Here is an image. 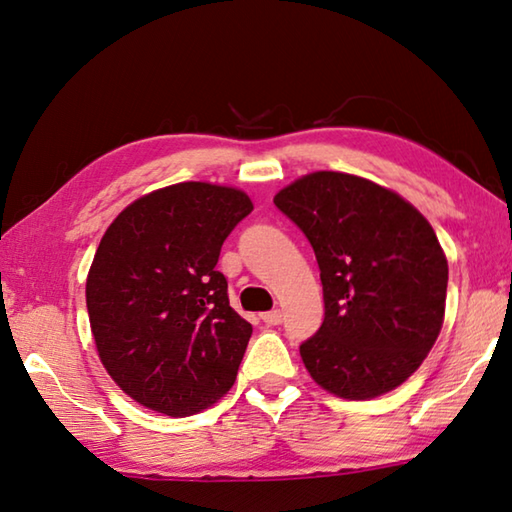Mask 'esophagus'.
Listing matches in <instances>:
<instances>
[{
	"label": "esophagus",
	"instance_id": "34e87169",
	"mask_svg": "<svg viewBox=\"0 0 512 512\" xmlns=\"http://www.w3.org/2000/svg\"><path fill=\"white\" fill-rule=\"evenodd\" d=\"M262 319L270 326H277V324H282L284 315H282V310L275 308V310H268V313H262Z\"/></svg>",
	"mask_w": 512,
	"mask_h": 512
}]
</instances>
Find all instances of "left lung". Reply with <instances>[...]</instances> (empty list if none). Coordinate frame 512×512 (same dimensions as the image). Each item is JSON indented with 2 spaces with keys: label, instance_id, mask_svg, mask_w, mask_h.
Listing matches in <instances>:
<instances>
[{
  "label": "left lung",
  "instance_id": "1",
  "mask_svg": "<svg viewBox=\"0 0 512 512\" xmlns=\"http://www.w3.org/2000/svg\"><path fill=\"white\" fill-rule=\"evenodd\" d=\"M315 250L324 322L299 346L310 377L344 399L404 384L444 324L448 262L433 226L393 190L319 170L275 195Z\"/></svg>",
  "mask_w": 512,
  "mask_h": 512
}]
</instances>
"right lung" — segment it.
Instances as JSON below:
<instances>
[{"mask_svg":"<svg viewBox=\"0 0 512 512\" xmlns=\"http://www.w3.org/2000/svg\"><path fill=\"white\" fill-rule=\"evenodd\" d=\"M250 210L242 190L184 182L139 197L108 226L86 306L99 359L135 402L186 417L235 384L253 326L230 308L215 266Z\"/></svg>","mask_w":512,"mask_h":512,"instance_id":"right-lung-1","label":"right lung"}]
</instances>
